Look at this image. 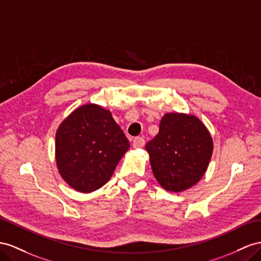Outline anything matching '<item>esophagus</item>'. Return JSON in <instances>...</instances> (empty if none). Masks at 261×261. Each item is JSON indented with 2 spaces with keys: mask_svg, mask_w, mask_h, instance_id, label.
Listing matches in <instances>:
<instances>
[{
  "mask_svg": "<svg viewBox=\"0 0 261 261\" xmlns=\"http://www.w3.org/2000/svg\"><path fill=\"white\" fill-rule=\"evenodd\" d=\"M144 145V139L141 137H137L133 140V148L138 149V148H142Z\"/></svg>",
  "mask_w": 261,
  "mask_h": 261,
  "instance_id": "obj_1",
  "label": "esophagus"
}]
</instances>
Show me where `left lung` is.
I'll use <instances>...</instances> for the list:
<instances>
[{"instance_id":"1","label":"left lung","mask_w":261,"mask_h":261,"mask_svg":"<svg viewBox=\"0 0 261 261\" xmlns=\"http://www.w3.org/2000/svg\"><path fill=\"white\" fill-rule=\"evenodd\" d=\"M153 174L166 191L183 192L203 177L213 154V139L200 120L166 113L159 133L145 144Z\"/></svg>"}]
</instances>
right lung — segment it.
Instances as JSON below:
<instances>
[{"instance_id":"add662e5","label":"right lung","mask_w":261,"mask_h":261,"mask_svg":"<svg viewBox=\"0 0 261 261\" xmlns=\"http://www.w3.org/2000/svg\"><path fill=\"white\" fill-rule=\"evenodd\" d=\"M130 142L111 112L95 103L73 110L56 131L59 174L70 188L90 193L109 181Z\"/></svg>"}]
</instances>
